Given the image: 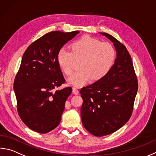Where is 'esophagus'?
I'll return each instance as SVG.
<instances>
[{
  "label": "esophagus",
  "instance_id": "34e87169",
  "mask_svg": "<svg viewBox=\"0 0 156 156\" xmlns=\"http://www.w3.org/2000/svg\"><path fill=\"white\" fill-rule=\"evenodd\" d=\"M72 91H73V94H75V95H78V93H79L78 89H77V88H76L75 87H73L72 88Z\"/></svg>",
  "mask_w": 156,
  "mask_h": 156
}]
</instances>
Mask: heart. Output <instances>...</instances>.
<instances>
[{
  "label": "heart",
  "mask_w": 156,
  "mask_h": 156,
  "mask_svg": "<svg viewBox=\"0 0 156 156\" xmlns=\"http://www.w3.org/2000/svg\"><path fill=\"white\" fill-rule=\"evenodd\" d=\"M72 50L61 48L58 51L56 61L66 75L72 73L80 61V69L68 78V83L77 87L83 86L92 79L98 81L105 77L111 69L115 60V50L108 42L83 37L72 44Z\"/></svg>",
  "instance_id": "heart-1"
}]
</instances>
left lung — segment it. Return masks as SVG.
<instances>
[{
	"label": "left lung",
	"instance_id": "1",
	"mask_svg": "<svg viewBox=\"0 0 156 156\" xmlns=\"http://www.w3.org/2000/svg\"><path fill=\"white\" fill-rule=\"evenodd\" d=\"M117 58L105 77L80 90L83 100L81 119L88 132L95 136L112 134L131 117L138 90V81L129 54L123 44L109 34Z\"/></svg>",
	"mask_w": 156,
	"mask_h": 156
}]
</instances>
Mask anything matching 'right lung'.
Wrapping results in <instances>:
<instances>
[{"label":"right lung","mask_w":156,"mask_h":156,"mask_svg":"<svg viewBox=\"0 0 156 156\" xmlns=\"http://www.w3.org/2000/svg\"><path fill=\"white\" fill-rule=\"evenodd\" d=\"M79 31H52L28 47L16 74L13 89L20 117L30 129L46 134L60 123L71 87L54 89L65 83L56 55Z\"/></svg>","instance_id":"right-lung-1"}]
</instances>
